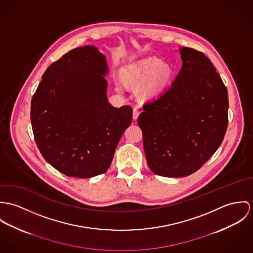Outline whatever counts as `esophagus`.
Listing matches in <instances>:
<instances>
[{
	"label": "esophagus",
	"instance_id": "34e87169",
	"mask_svg": "<svg viewBox=\"0 0 253 253\" xmlns=\"http://www.w3.org/2000/svg\"><path fill=\"white\" fill-rule=\"evenodd\" d=\"M140 109H139L138 107H135V108H134V110H133V118H134V119H137V118H138V116L140 115Z\"/></svg>",
	"mask_w": 253,
	"mask_h": 253
}]
</instances>
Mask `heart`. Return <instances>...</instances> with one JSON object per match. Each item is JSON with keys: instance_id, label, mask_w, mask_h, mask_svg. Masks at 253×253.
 Wrapping results in <instances>:
<instances>
[{"instance_id": "b5f03b06", "label": "heart", "mask_w": 253, "mask_h": 253, "mask_svg": "<svg viewBox=\"0 0 253 253\" xmlns=\"http://www.w3.org/2000/svg\"><path fill=\"white\" fill-rule=\"evenodd\" d=\"M154 74L148 86L149 91H157L168 83L169 69L167 66H161V61L156 58H149L140 63L130 66L124 70V78L130 84H140L146 82ZM121 88V86H118Z\"/></svg>"}]
</instances>
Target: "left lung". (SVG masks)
<instances>
[{
    "instance_id": "left-lung-1",
    "label": "left lung",
    "mask_w": 253,
    "mask_h": 253,
    "mask_svg": "<svg viewBox=\"0 0 253 253\" xmlns=\"http://www.w3.org/2000/svg\"><path fill=\"white\" fill-rule=\"evenodd\" d=\"M182 67L173 83L143 104L138 118L148 167L167 177L187 176L218 149L228 127V93L211 60L180 49Z\"/></svg>"
}]
</instances>
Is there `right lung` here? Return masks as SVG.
<instances>
[{
  "label": "right lung",
  "mask_w": 253,
  "mask_h": 253,
  "mask_svg": "<svg viewBox=\"0 0 253 253\" xmlns=\"http://www.w3.org/2000/svg\"><path fill=\"white\" fill-rule=\"evenodd\" d=\"M106 58L77 47L52 63L31 102V123L42 157L60 172L88 178L110 168L133 109L107 98Z\"/></svg>",
  "instance_id": "add662e5"
}]
</instances>
